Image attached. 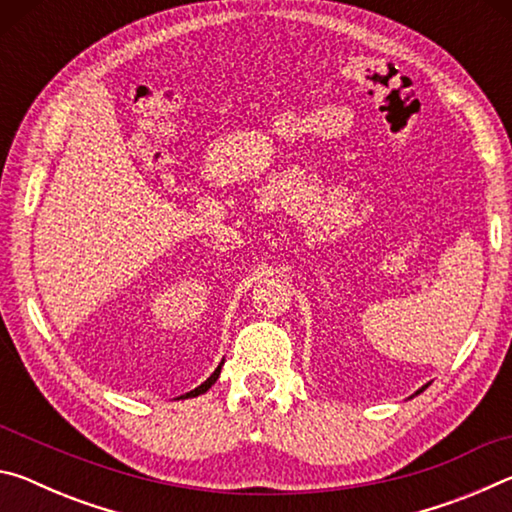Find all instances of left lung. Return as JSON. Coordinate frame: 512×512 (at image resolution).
<instances>
[{
	"instance_id": "1",
	"label": "left lung",
	"mask_w": 512,
	"mask_h": 512,
	"mask_svg": "<svg viewBox=\"0 0 512 512\" xmlns=\"http://www.w3.org/2000/svg\"><path fill=\"white\" fill-rule=\"evenodd\" d=\"M422 388H424V386H422ZM422 388H420V391H422ZM420 391H418V393H420ZM418 393H415V395H418Z\"/></svg>"
}]
</instances>
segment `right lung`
I'll return each instance as SVG.
<instances>
[{
    "label": "right lung",
    "instance_id": "obj_1",
    "mask_svg": "<svg viewBox=\"0 0 512 512\" xmlns=\"http://www.w3.org/2000/svg\"><path fill=\"white\" fill-rule=\"evenodd\" d=\"M221 366H223V361L219 363V366H216V370L212 372V375H210V377H207V379L203 381V384H201V386H196V388H194V391H189V393H185V395H180V397H178V400H187V397H196V395H201V393H205V391H210V388H212V384H214V381H216V379H219V375H221Z\"/></svg>",
    "mask_w": 512,
    "mask_h": 512
}]
</instances>
